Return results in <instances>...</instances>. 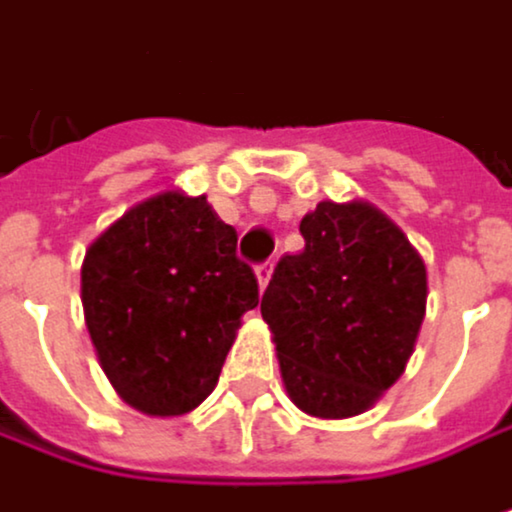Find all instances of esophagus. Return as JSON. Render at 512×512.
I'll return each mask as SVG.
<instances>
[{"label": "esophagus", "mask_w": 512, "mask_h": 512, "mask_svg": "<svg viewBox=\"0 0 512 512\" xmlns=\"http://www.w3.org/2000/svg\"><path fill=\"white\" fill-rule=\"evenodd\" d=\"M270 276H273V264H261L258 267V285H261V291L270 285Z\"/></svg>", "instance_id": "esophagus-1"}]
</instances>
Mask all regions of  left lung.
Here are the masks:
<instances>
[{
  "mask_svg": "<svg viewBox=\"0 0 512 512\" xmlns=\"http://www.w3.org/2000/svg\"><path fill=\"white\" fill-rule=\"evenodd\" d=\"M300 233L306 248L279 261L261 315L291 404L340 422L367 413L407 370L428 270L407 233L367 200H321Z\"/></svg>",
  "mask_w": 512,
  "mask_h": 512,
  "instance_id": "8db88e82",
  "label": "left lung"
}]
</instances>
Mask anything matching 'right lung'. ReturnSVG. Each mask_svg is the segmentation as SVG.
Returning a JSON list of instances; mask_svg holds the SVG:
<instances>
[{
  "instance_id": "right-lung-1",
  "label": "right lung",
  "mask_w": 512,
  "mask_h": 512,
  "mask_svg": "<svg viewBox=\"0 0 512 512\" xmlns=\"http://www.w3.org/2000/svg\"><path fill=\"white\" fill-rule=\"evenodd\" d=\"M81 306L118 397L172 419L218 385L242 315L258 306V279L206 197L160 191L90 242Z\"/></svg>"
}]
</instances>
